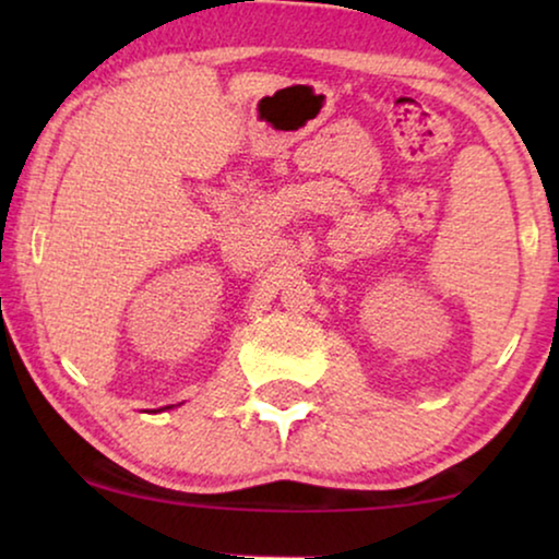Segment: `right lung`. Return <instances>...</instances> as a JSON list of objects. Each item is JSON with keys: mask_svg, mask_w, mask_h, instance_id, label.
<instances>
[{"mask_svg": "<svg viewBox=\"0 0 559 559\" xmlns=\"http://www.w3.org/2000/svg\"><path fill=\"white\" fill-rule=\"evenodd\" d=\"M170 407H173V404H170ZM170 407H163V409H170Z\"/></svg>", "mask_w": 559, "mask_h": 559, "instance_id": "add662e5", "label": "right lung"}]
</instances>
